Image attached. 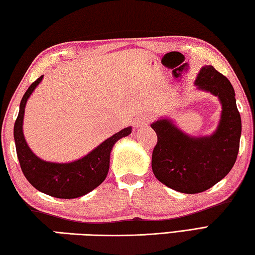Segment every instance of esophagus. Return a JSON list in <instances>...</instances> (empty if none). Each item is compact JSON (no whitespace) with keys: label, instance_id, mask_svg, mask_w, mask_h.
Listing matches in <instances>:
<instances>
[{"label":"esophagus","instance_id":"esophagus-1","mask_svg":"<svg viewBox=\"0 0 255 255\" xmlns=\"http://www.w3.org/2000/svg\"><path fill=\"white\" fill-rule=\"evenodd\" d=\"M152 121H153V117H152L151 114H148V113L141 114L140 117H138L137 120H136V127L146 126V124L151 123Z\"/></svg>","mask_w":255,"mask_h":255}]
</instances>
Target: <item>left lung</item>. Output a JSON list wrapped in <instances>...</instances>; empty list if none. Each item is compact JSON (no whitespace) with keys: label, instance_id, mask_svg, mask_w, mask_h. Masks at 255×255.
<instances>
[{"label":"left lung","instance_id":"obj_1","mask_svg":"<svg viewBox=\"0 0 255 255\" xmlns=\"http://www.w3.org/2000/svg\"><path fill=\"white\" fill-rule=\"evenodd\" d=\"M199 90L218 97L222 104L215 132L208 136H190L169 119L151 127L157 135L152 153V170L156 179L181 193L206 191L231 171L237 161L242 124L232 84L212 65L200 70L195 80Z\"/></svg>","mask_w":255,"mask_h":255}]
</instances>
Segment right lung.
Masks as SVG:
<instances>
[{"instance_id":"1","label":"right lung","mask_w":255,"mask_h":255,"mask_svg":"<svg viewBox=\"0 0 255 255\" xmlns=\"http://www.w3.org/2000/svg\"><path fill=\"white\" fill-rule=\"evenodd\" d=\"M43 75L23 95L17 119L14 124V140L18 162L24 176L42 193L59 199H75L88 194L105 180L110 167V154L117 141L131 134L128 127L115 133L82 158L70 163L43 161L28 147L23 134V119L27 99L41 83Z\"/></svg>"}]
</instances>
